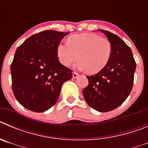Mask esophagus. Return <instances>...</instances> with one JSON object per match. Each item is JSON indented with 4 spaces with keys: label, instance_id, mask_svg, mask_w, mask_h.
Instances as JSON below:
<instances>
[{
    "label": "esophagus",
    "instance_id": "1",
    "mask_svg": "<svg viewBox=\"0 0 148 148\" xmlns=\"http://www.w3.org/2000/svg\"><path fill=\"white\" fill-rule=\"evenodd\" d=\"M78 75H79V74H78V73H76V72H73V78H78Z\"/></svg>",
    "mask_w": 148,
    "mask_h": 148
}]
</instances>
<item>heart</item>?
I'll return each mask as SVG.
<instances>
[{"label": "heart", "mask_w": 148, "mask_h": 148, "mask_svg": "<svg viewBox=\"0 0 148 148\" xmlns=\"http://www.w3.org/2000/svg\"><path fill=\"white\" fill-rule=\"evenodd\" d=\"M112 53L111 44L108 39L94 33H81L72 35L68 41L61 42L57 47L60 62L70 66L78 56L80 59L75 64L79 70H90L96 73L108 64Z\"/></svg>", "instance_id": "1"}]
</instances>
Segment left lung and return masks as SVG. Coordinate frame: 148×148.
I'll return each mask as SVG.
<instances>
[{
	"instance_id": "8db88e82",
	"label": "left lung",
	"mask_w": 148,
	"mask_h": 148,
	"mask_svg": "<svg viewBox=\"0 0 148 148\" xmlns=\"http://www.w3.org/2000/svg\"><path fill=\"white\" fill-rule=\"evenodd\" d=\"M104 33L112 47L110 58L104 69L87 76L89 84L83 90L89 106L99 112H108L121 105L131 92L136 64L130 48L119 36Z\"/></svg>"
}]
</instances>
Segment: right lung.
Returning <instances> with one entry per match:
<instances>
[{
	"mask_svg": "<svg viewBox=\"0 0 148 148\" xmlns=\"http://www.w3.org/2000/svg\"><path fill=\"white\" fill-rule=\"evenodd\" d=\"M69 32L45 30L34 34L15 51L11 64L15 99L34 112H44L56 103L72 70L58 61L57 47Z\"/></svg>",
	"mask_w": 148,
	"mask_h": 148,
	"instance_id": "1",
	"label": "right lung"
}]
</instances>
